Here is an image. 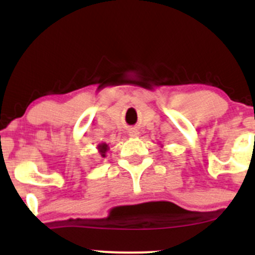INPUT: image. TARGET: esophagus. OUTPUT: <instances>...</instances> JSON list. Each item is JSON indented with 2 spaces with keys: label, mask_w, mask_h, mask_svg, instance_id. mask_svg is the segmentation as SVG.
<instances>
[{
  "label": "esophagus",
  "mask_w": 255,
  "mask_h": 255,
  "mask_svg": "<svg viewBox=\"0 0 255 255\" xmlns=\"http://www.w3.org/2000/svg\"><path fill=\"white\" fill-rule=\"evenodd\" d=\"M138 134H139V132H138V129H135V128H132V129H129L130 137H137Z\"/></svg>",
  "instance_id": "1"
}]
</instances>
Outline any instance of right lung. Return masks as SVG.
<instances>
[{"instance_id":"right-lung-1","label":"right lung","mask_w":255,"mask_h":255,"mask_svg":"<svg viewBox=\"0 0 255 255\" xmlns=\"http://www.w3.org/2000/svg\"><path fill=\"white\" fill-rule=\"evenodd\" d=\"M107 148H109V146H107V144H101V145L99 146V149H100V151H101L102 156H105V151L107 150Z\"/></svg>"}]
</instances>
